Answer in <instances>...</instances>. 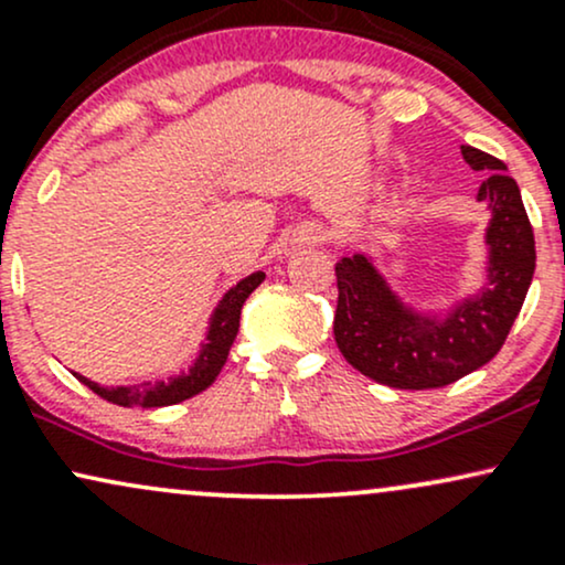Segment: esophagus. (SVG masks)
<instances>
[{
  "mask_svg": "<svg viewBox=\"0 0 565 565\" xmlns=\"http://www.w3.org/2000/svg\"><path fill=\"white\" fill-rule=\"evenodd\" d=\"M323 238H327V233L319 223H302L300 228L289 236V249L291 252H300V249H308V246H316L321 244Z\"/></svg>",
  "mask_w": 565,
  "mask_h": 565,
  "instance_id": "esophagus-1",
  "label": "esophagus"
}]
</instances>
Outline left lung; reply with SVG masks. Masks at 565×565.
<instances>
[{
  "mask_svg": "<svg viewBox=\"0 0 565 565\" xmlns=\"http://www.w3.org/2000/svg\"><path fill=\"white\" fill-rule=\"evenodd\" d=\"M462 159L486 172L476 193L489 212L481 287L444 308H423L393 287L369 252L337 263V348L380 385L430 391L462 380L494 359L526 300L536 249L518 183L502 161L478 148L462 146Z\"/></svg>",
  "mask_w": 565,
  "mask_h": 565,
  "instance_id": "left-lung-1",
  "label": "left lung"
}]
</instances>
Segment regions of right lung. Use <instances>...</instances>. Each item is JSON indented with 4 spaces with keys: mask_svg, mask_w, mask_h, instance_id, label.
Masks as SVG:
<instances>
[{
    "mask_svg": "<svg viewBox=\"0 0 565 565\" xmlns=\"http://www.w3.org/2000/svg\"><path fill=\"white\" fill-rule=\"evenodd\" d=\"M265 281L263 270L244 276L242 281L233 284V287L220 297L210 316V327H206L204 340H201L199 353L193 355L191 366L180 369L178 374L167 380H146L138 385H100V382L76 374V380L84 382L89 391H95L100 398L111 401L119 406H140V408H159V406H172L180 401L193 398L201 391L212 385L217 380L220 369L225 366L228 359V350L238 334V321H242V308L246 297L252 295L260 284Z\"/></svg>",
    "mask_w": 565,
    "mask_h": 565,
    "instance_id": "1",
    "label": "right lung"
}]
</instances>
